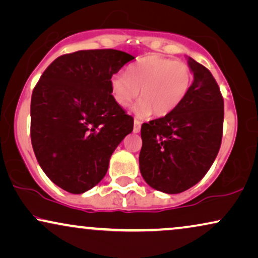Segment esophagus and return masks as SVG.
<instances>
[{
  "instance_id": "1",
  "label": "esophagus",
  "mask_w": 258,
  "mask_h": 258,
  "mask_svg": "<svg viewBox=\"0 0 258 258\" xmlns=\"http://www.w3.org/2000/svg\"><path fill=\"white\" fill-rule=\"evenodd\" d=\"M140 128H142V122L139 120H135V125H133V132L135 133H139Z\"/></svg>"
}]
</instances>
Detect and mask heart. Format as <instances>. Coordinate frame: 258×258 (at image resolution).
I'll use <instances>...</instances> for the list:
<instances>
[{
  "label": "heart",
  "mask_w": 258,
  "mask_h": 258,
  "mask_svg": "<svg viewBox=\"0 0 258 258\" xmlns=\"http://www.w3.org/2000/svg\"><path fill=\"white\" fill-rule=\"evenodd\" d=\"M192 79V72L185 62L149 55L130 66L127 73L113 75L111 91L116 104L122 107L136 100L140 93L143 99L132 108L133 113L139 118L152 113L163 118L183 102Z\"/></svg>",
  "instance_id": "obj_1"
}]
</instances>
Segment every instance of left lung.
<instances>
[{
    "label": "left lung",
    "instance_id": "1",
    "mask_svg": "<svg viewBox=\"0 0 258 258\" xmlns=\"http://www.w3.org/2000/svg\"><path fill=\"white\" fill-rule=\"evenodd\" d=\"M190 91L169 115L143 123L140 173L154 190L180 194L198 183L217 157L224 101L210 71L187 57Z\"/></svg>",
    "mask_w": 258,
    "mask_h": 258
}]
</instances>
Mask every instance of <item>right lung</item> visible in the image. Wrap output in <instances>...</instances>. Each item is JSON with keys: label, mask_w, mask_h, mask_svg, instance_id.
Masks as SVG:
<instances>
[{"label": "right lung", "mask_w": 258, "mask_h": 258, "mask_svg": "<svg viewBox=\"0 0 258 258\" xmlns=\"http://www.w3.org/2000/svg\"><path fill=\"white\" fill-rule=\"evenodd\" d=\"M135 56L115 49L79 50L55 59L30 102V138L47 177L62 190L84 194L105 177L133 118L111 94V78Z\"/></svg>", "instance_id": "right-lung-1"}]
</instances>
